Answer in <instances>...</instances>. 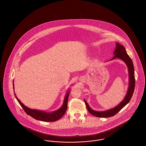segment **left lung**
<instances>
[{"label":"left lung","instance_id":"8db88e82","mask_svg":"<svg viewBox=\"0 0 146 146\" xmlns=\"http://www.w3.org/2000/svg\"><path fill=\"white\" fill-rule=\"evenodd\" d=\"M115 49L113 55L114 57L109 61H111L115 59L118 58L121 59L126 64V66L128 68V76H129V83H128V90L127 91L126 94L124 97V100L120 103L118 105L115 106L114 108L108 109L105 111H97L92 109L84 100L86 107L88 111L90 114L95 115L97 117L101 118H106L110 117L115 115L117 113H118L120 110H121L124 106L127 104L129 101L131 100L133 94L134 90L135 88V76H134V68L132 60L129 57L126 51V49L123 45L118 43H115ZM108 61V62H109Z\"/></svg>","mask_w":146,"mask_h":146}]
</instances>
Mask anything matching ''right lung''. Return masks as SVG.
<instances>
[{"label": "right lung", "mask_w": 146, "mask_h": 146, "mask_svg": "<svg viewBox=\"0 0 146 146\" xmlns=\"http://www.w3.org/2000/svg\"><path fill=\"white\" fill-rule=\"evenodd\" d=\"M13 85L14 93V95L16 97L17 101L19 103V104L22 106L23 109L29 115H31L33 118H35L36 120H39L43 121H48V122H52L55 121L56 120L59 119L61 118L62 115L65 114L66 112L67 108V102H68V98L69 94L70 93V89H68L67 91L66 94L64 97L63 104L59 109L57 110L54 111L52 112H48L45 111L39 110L36 109H31V108L25 106L22 102L18 99V97L16 96V94L14 92V81L13 82Z\"/></svg>", "instance_id": "add662e5"}]
</instances>
